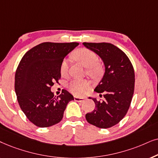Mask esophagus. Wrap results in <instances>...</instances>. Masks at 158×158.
Here are the masks:
<instances>
[{"label": "esophagus", "mask_w": 158, "mask_h": 158, "mask_svg": "<svg viewBox=\"0 0 158 158\" xmlns=\"http://www.w3.org/2000/svg\"><path fill=\"white\" fill-rule=\"evenodd\" d=\"M74 100L76 102H82L85 100V98H78V97H74Z\"/></svg>", "instance_id": "esophagus-1"}]
</instances>
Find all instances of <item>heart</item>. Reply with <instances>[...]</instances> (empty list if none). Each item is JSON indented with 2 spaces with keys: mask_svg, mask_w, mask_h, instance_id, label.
I'll return each instance as SVG.
<instances>
[{
  "mask_svg": "<svg viewBox=\"0 0 158 158\" xmlns=\"http://www.w3.org/2000/svg\"><path fill=\"white\" fill-rule=\"evenodd\" d=\"M73 57L87 68V73L90 77L96 78L102 73V65L98 62V56L92 50L87 48H81L73 53ZM68 60L64 59L60 64V73L62 75H66L68 72ZM89 87L90 83L87 79H73L68 86L69 91L77 96L83 95Z\"/></svg>",
  "mask_w": 158,
  "mask_h": 158,
  "instance_id": "1",
  "label": "heart"
}]
</instances>
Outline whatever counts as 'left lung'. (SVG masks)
<instances>
[{
	"label": "left lung",
	"mask_w": 158,
	"mask_h": 158,
	"mask_svg": "<svg viewBox=\"0 0 158 158\" xmlns=\"http://www.w3.org/2000/svg\"><path fill=\"white\" fill-rule=\"evenodd\" d=\"M83 45L96 52L106 66L103 78L94 89L98 93H103L105 100L92 98L95 108L86 114V119L90 124L108 129L118 123L129 110L135 83L134 67L125 52L113 44L83 43Z\"/></svg>",
	"instance_id": "1"
}]
</instances>
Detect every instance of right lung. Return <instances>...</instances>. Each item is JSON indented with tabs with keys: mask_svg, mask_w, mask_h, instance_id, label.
Masks as SVG:
<instances>
[{
	"mask_svg": "<svg viewBox=\"0 0 158 158\" xmlns=\"http://www.w3.org/2000/svg\"><path fill=\"white\" fill-rule=\"evenodd\" d=\"M78 43H43L28 50L16 69L14 88L21 109L38 127L59 123L73 97L66 90L56 97L50 91L60 79V64Z\"/></svg>",
	"mask_w": 158,
	"mask_h": 158,
	"instance_id": "right-lung-1",
	"label": "right lung"
}]
</instances>
